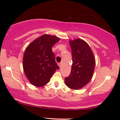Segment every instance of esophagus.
<instances>
[{"label":"esophagus","mask_w":120,"mask_h":120,"mask_svg":"<svg viewBox=\"0 0 120 120\" xmlns=\"http://www.w3.org/2000/svg\"><path fill=\"white\" fill-rule=\"evenodd\" d=\"M58 65H59V66L60 67H61V65H62V63H58Z\"/></svg>","instance_id":"1"}]
</instances>
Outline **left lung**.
I'll list each match as a JSON object with an SVG mask.
<instances>
[{
  "mask_svg": "<svg viewBox=\"0 0 120 120\" xmlns=\"http://www.w3.org/2000/svg\"><path fill=\"white\" fill-rule=\"evenodd\" d=\"M72 57L70 75L65 83L70 89H81L91 80L95 66V58L89 45L80 38L70 40Z\"/></svg>",
  "mask_w": 120,
  "mask_h": 120,
  "instance_id": "8db88e82",
  "label": "left lung"
}]
</instances>
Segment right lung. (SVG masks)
I'll return each mask as SVG.
<instances>
[{
  "label": "right lung",
  "mask_w": 120,
  "mask_h": 120,
  "mask_svg": "<svg viewBox=\"0 0 120 120\" xmlns=\"http://www.w3.org/2000/svg\"><path fill=\"white\" fill-rule=\"evenodd\" d=\"M60 41L56 36L44 34L26 47L23 56V70L30 83L38 87L47 84L59 67L52 48Z\"/></svg>",
  "instance_id": "1"
}]
</instances>
